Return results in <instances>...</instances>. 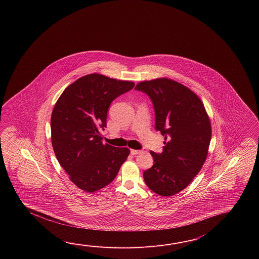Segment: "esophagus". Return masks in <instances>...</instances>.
I'll use <instances>...</instances> for the list:
<instances>
[{
	"instance_id": "esophagus-1",
	"label": "esophagus",
	"mask_w": 259,
	"mask_h": 259,
	"mask_svg": "<svg viewBox=\"0 0 259 259\" xmlns=\"http://www.w3.org/2000/svg\"><path fill=\"white\" fill-rule=\"evenodd\" d=\"M140 153H141V151H140V150H133V149L131 150V154H132V155H134V154H140Z\"/></svg>"
}]
</instances>
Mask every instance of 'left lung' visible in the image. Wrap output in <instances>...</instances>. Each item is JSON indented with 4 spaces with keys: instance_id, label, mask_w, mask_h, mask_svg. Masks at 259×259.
Instances as JSON below:
<instances>
[{
    "instance_id": "obj_1",
    "label": "left lung",
    "mask_w": 259,
    "mask_h": 259,
    "mask_svg": "<svg viewBox=\"0 0 259 259\" xmlns=\"http://www.w3.org/2000/svg\"><path fill=\"white\" fill-rule=\"evenodd\" d=\"M155 112V130L165 136L161 154L150 152L154 165L143 172L149 189L162 196L180 193L204 165L211 140V123L204 104L181 83L161 77L138 83Z\"/></svg>"
}]
</instances>
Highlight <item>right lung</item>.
Segmentation results:
<instances>
[{
  "instance_id": "1",
  "label": "right lung",
  "mask_w": 259,
  "mask_h": 259,
  "mask_svg": "<svg viewBox=\"0 0 259 259\" xmlns=\"http://www.w3.org/2000/svg\"><path fill=\"white\" fill-rule=\"evenodd\" d=\"M134 87L101 74H89L61 94L51 117L52 144L61 166L76 186L94 193L114 181L130 150L103 144L111 103Z\"/></svg>"
}]
</instances>
